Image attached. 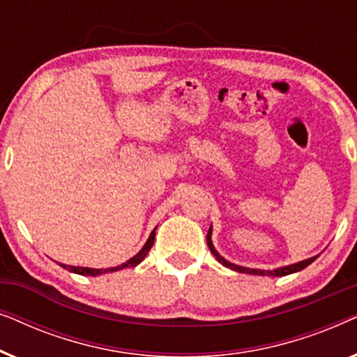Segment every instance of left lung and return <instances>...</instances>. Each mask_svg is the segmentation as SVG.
<instances>
[{
  "label": "left lung",
  "mask_w": 357,
  "mask_h": 357,
  "mask_svg": "<svg viewBox=\"0 0 357 357\" xmlns=\"http://www.w3.org/2000/svg\"><path fill=\"white\" fill-rule=\"evenodd\" d=\"M211 234H213V226H209V231H208V236H206V242H208V247L209 250L214 257H216V260L221 263L222 266L226 268H231L234 271H238V273H247V275H255V276H287V275H292V273H297L301 270H304L310 265L312 261H315L319 255L315 257H310L307 258V260H302V261H297V263H292V265H287V266H281V268H275V270H257V268H245V266H241V265H236V263H231L227 261L226 258L221 257L218 253L216 248L213 245V241H211Z\"/></svg>",
  "instance_id": "1"
}]
</instances>
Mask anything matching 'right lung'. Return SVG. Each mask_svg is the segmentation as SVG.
I'll return each instance as SVG.
<instances>
[{
    "mask_svg": "<svg viewBox=\"0 0 357 357\" xmlns=\"http://www.w3.org/2000/svg\"><path fill=\"white\" fill-rule=\"evenodd\" d=\"M154 237H155V229L153 232H151V236H149L148 241H146L143 248H141V250L136 253L135 257H131L128 261L121 263V265H119V266H114V268H87V266H70V265H63V263H60V266H63L68 271L76 273V275H82V276H99V275H105V273L123 270V268H135L136 265H139V263L146 258V255L149 253L151 247H153V243H154Z\"/></svg>",
    "mask_w": 357,
    "mask_h": 357,
    "instance_id": "obj_1",
    "label": "right lung"
}]
</instances>
